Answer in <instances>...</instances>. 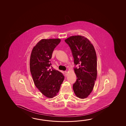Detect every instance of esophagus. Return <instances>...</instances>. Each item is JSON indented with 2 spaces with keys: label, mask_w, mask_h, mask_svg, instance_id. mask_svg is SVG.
I'll list each match as a JSON object with an SVG mask.
<instances>
[{
  "label": "esophagus",
  "mask_w": 126,
  "mask_h": 126,
  "mask_svg": "<svg viewBox=\"0 0 126 126\" xmlns=\"http://www.w3.org/2000/svg\"><path fill=\"white\" fill-rule=\"evenodd\" d=\"M64 73H65V76H67V75H68V72H67V71H65L64 72Z\"/></svg>",
  "instance_id": "esophagus-1"
}]
</instances>
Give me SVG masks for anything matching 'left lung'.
I'll return each instance as SVG.
<instances>
[{
    "label": "left lung",
    "instance_id": "obj_1",
    "mask_svg": "<svg viewBox=\"0 0 126 126\" xmlns=\"http://www.w3.org/2000/svg\"><path fill=\"white\" fill-rule=\"evenodd\" d=\"M70 47L74 58L77 76L73 85L75 94L81 99L87 98L93 91L97 76V56L95 49L87 38L82 35H74L65 39Z\"/></svg>",
    "mask_w": 126,
    "mask_h": 126
}]
</instances>
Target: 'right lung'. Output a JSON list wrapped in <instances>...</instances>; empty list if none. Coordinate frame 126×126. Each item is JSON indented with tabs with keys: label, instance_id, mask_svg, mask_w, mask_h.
<instances>
[{
	"label": "right lung",
	"instance_id": "obj_1",
	"mask_svg": "<svg viewBox=\"0 0 126 126\" xmlns=\"http://www.w3.org/2000/svg\"><path fill=\"white\" fill-rule=\"evenodd\" d=\"M61 40L59 38L42 39L34 47L30 56V72L35 87L50 98L57 95L64 78L59 71L50 69L53 52Z\"/></svg>",
	"mask_w": 126,
	"mask_h": 126
}]
</instances>
